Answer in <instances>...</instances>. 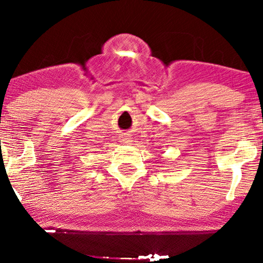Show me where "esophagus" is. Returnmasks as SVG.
<instances>
[{"label":"esophagus","instance_id":"1","mask_svg":"<svg viewBox=\"0 0 263 263\" xmlns=\"http://www.w3.org/2000/svg\"><path fill=\"white\" fill-rule=\"evenodd\" d=\"M118 139H119V142H122V144H130L131 142V138H128V136H126L125 133L119 136Z\"/></svg>","mask_w":263,"mask_h":263}]
</instances>
